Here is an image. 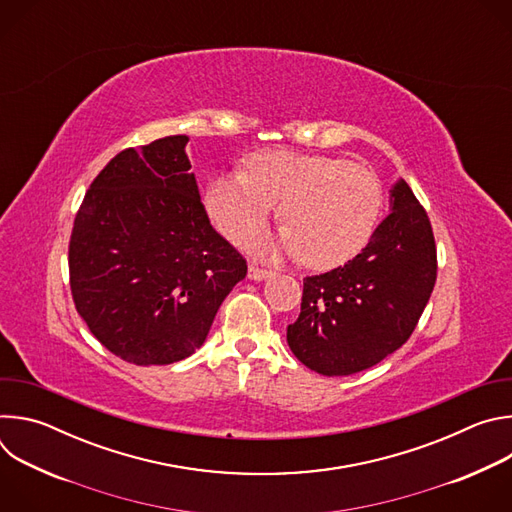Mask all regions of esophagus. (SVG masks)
I'll return each instance as SVG.
<instances>
[{"label":"esophagus","instance_id":"1","mask_svg":"<svg viewBox=\"0 0 512 512\" xmlns=\"http://www.w3.org/2000/svg\"><path fill=\"white\" fill-rule=\"evenodd\" d=\"M271 275H273V271H271V269L259 267V265H255V263H251V265H249V277H251V279H255V281H263V279H267V277H271Z\"/></svg>","mask_w":512,"mask_h":512}]
</instances>
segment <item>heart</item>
Wrapping results in <instances>:
<instances>
[{"label": "heart", "instance_id": "b5f03b06", "mask_svg": "<svg viewBox=\"0 0 512 512\" xmlns=\"http://www.w3.org/2000/svg\"><path fill=\"white\" fill-rule=\"evenodd\" d=\"M275 204L285 229L267 251L302 257L312 269H334L371 243L385 190L367 166L287 150L253 154L245 172L216 176L206 190L212 223L237 243L265 227Z\"/></svg>", "mask_w": 512, "mask_h": 512}]
</instances>
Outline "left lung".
<instances>
[{"instance_id": "left-lung-1", "label": "left lung", "mask_w": 512, "mask_h": 512, "mask_svg": "<svg viewBox=\"0 0 512 512\" xmlns=\"http://www.w3.org/2000/svg\"><path fill=\"white\" fill-rule=\"evenodd\" d=\"M435 277L429 216L399 180L371 243L342 267L304 279L302 312L287 326V344L326 377L371 369L409 340Z\"/></svg>"}]
</instances>
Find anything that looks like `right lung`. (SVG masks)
Instances as JSON below:
<instances>
[{
    "label": "right lung",
    "mask_w": 512,
    "mask_h": 512,
    "mask_svg": "<svg viewBox=\"0 0 512 512\" xmlns=\"http://www.w3.org/2000/svg\"><path fill=\"white\" fill-rule=\"evenodd\" d=\"M186 135L119 152L93 180L68 243L70 294L93 336L137 367L202 346L243 255L200 202Z\"/></svg>",
    "instance_id": "1"
}]
</instances>
